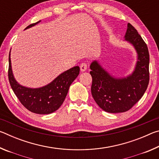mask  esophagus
<instances>
[{
    "label": "esophagus",
    "mask_w": 159,
    "mask_h": 159,
    "mask_svg": "<svg viewBox=\"0 0 159 159\" xmlns=\"http://www.w3.org/2000/svg\"><path fill=\"white\" fill-rule=\"evenodd\" d=\"M87 64L85 62H83L80 64V71H85L86 69H87Z\"/></svg>",
    "instance_id": "34e87169"
}]
</instances>
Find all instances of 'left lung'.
Segmentation results:
<instances>
[{"mask_svg": "<svg viewBox=\"0 0 159 159\" xmlns=\"http://www.w3.org/2000/svg\"><path fill=\"white\" fill-rule=\"evenodd\" d=\"M125 40L138 52V61L133 73L123 79L111 76L97 61L90 64L93 82L91 93L98 106L109 113L125 112L130 109L146 91L149 81V54L147 44L138 31L128 24Z\"/></svg>", "mask_w": 159, "mask_h": 159, "instance_id": "obj_1", "label": "left lung"}]
</instances>
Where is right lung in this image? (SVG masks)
I'll use <instances>...</instances> for the list:
<instances>
[{"instance_id": "add662e5", "label": "right lung", "mask_w": 159, "mask_h": 159, "mask_svg": "<svg viewBox=\"0 0 159 159\" xmlns=\"http://www.w3.org/2000/svg\"><path fill=\"white\" fill-rule=\"evenodd\" d=\"M40 21L31 24L25 29L37 25ZM79 71V66H74L61 74L53 81L43 87L26 88L19 84L13 76L10 54L9 55L8 79L12 89L21 104L29 111L36 114H51L60 108L65 99L69 86L76 79Z\"/></svg>"}]
</instances>
